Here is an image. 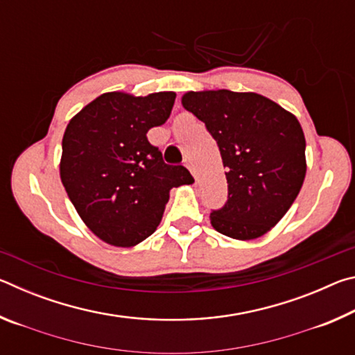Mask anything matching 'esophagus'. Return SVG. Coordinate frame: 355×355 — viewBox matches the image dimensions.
I'll return each mask as SVG.
<instances>
[{"instance_id": "esophagus-1", "label": "esophagus", "mask_w": 355, "mask_h": 355, "mask_svg": "<svg viewBox=\"0 0 355 355\" xmlns=\"http://www.w3.org/2000/svg\"><path fill=\"white\" fill-rule=\"evenodd\" d=\"M184 167H186V169H188V171L192 173V175H194V178L197 180L196 169H194V164H192V161H191L189 158H186V159H184Z\"/></svg>"}]
</instances>
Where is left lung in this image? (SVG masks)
Wrapping results in <instances>:
<instances>
[{
    "mask_svg": "<svg viewBox=\"0 0 355 355\" xmlns=\"http://www.w3.org/2000/svg\"><path fill=\"white\" fill-rule=\"evenodd\" d=\"M182 105L207 125L227 169L228 200L209 214L213 228L239 241L263 236L302 188L307 159L299 120L255 92L189 91Z\"/></svg>",
    "mask_w": 355,
    "mask_h": 355,
    "instance_id": "8db88e82",
    "label": "left lung"
}]
</instances>
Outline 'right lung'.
<instances>
[{
  "label": "right lung",
  "mask_w": 355,
  "mask_h": 355,
  "mask_svg": "<svg viewBox=\"0 0 355 355\" xmlns=\"http://www.w3.org/2000/svg\"><path fill=\"white\" fill-rule=\"evenodd\" d=\"M175 92L136 97L106 92L70 119L59 175L76 213L95 236L133 248L159 225L172 188L194 183L183 166H167L147 139L169 119Z\"/></svg>",
  "instance_id": "obj_1"
}]
</instances>
